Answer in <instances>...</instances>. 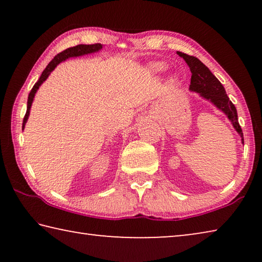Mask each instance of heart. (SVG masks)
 I'll return each mask as SVG.
<instances>
[{"mask_svg":"<svg viewBox=\"0 0 262 262\" xmlns=\"http://www.w3.org/2000/svg\"><path fill=\"white\" fill-rule=\"evenodd\" d=\"M150 69L154 73H163L166 69V64L163 63V62H154V63L150 64Z\"/></svg>","mask_w":262,"mask_h":262,"instance_id":"b5f03b06","label":"heart"}]
</instances>
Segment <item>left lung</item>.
I'll use <instances>...</instances> for the list:
<instances>
[{"label":"left lung","mask_w":262,"mask_h":262,"mask_svg":"<svg viewBox=\"0 0 262 262\" xmlns=\"http://www.w3.org/2000/svg\"><path fill=\"white\" fill-rule=\"evenodd\" d=\"M180 57H183L186 63L190 69L192 73V77H190V85L189 91L196 92L199 96L202 97L203 99L215 106V107L222 111L227 118L232 123V126L236 132L242 137V143L244 144V137H243V130L238 122V115L236 106L232 104V101L229 99V97L225 92L224 86L222 83L216 78V76L212 74L208 67H206L202 62L195 56H190L185 54V53L177 52Z\"/></svg>","instance_id":"1"}]
</instances>
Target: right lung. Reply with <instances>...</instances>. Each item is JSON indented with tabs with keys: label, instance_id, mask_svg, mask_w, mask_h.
Masks as SVG:
<instances>
[{
	"label": "right lung",
	"instance_id": "1",
	"mask_svg": "<svg viewBox=\"0 0 262 262\" xmlns=\"http://www.w3.org/2000/svg\"><path fill=\"white\" fill-rule=\"evenodd\" d=\"M101 48H103V45H101V43H95V45H77V46L67 48L66 51L61 52V53H59V54L54 56V59H53L50 62V63H48V66L45 68V70L42 72L40 78L38 79V82L34 84L32 90H31V92H30L29 98H28V110H26V114H25L24 120H23V129L25 128L26 122H28V119L30 117L31 106H32L34 96H35V94H37L39 86H40L41 84L46 81L48 76L51 75V73L55 69L56 66L61 63V62L66 61L67 59H70V57H77V56L92 54V53L99 52Z\"/></svg>",
	"mask_w": 262,
	"mask_h": 262
}]
</instances>
